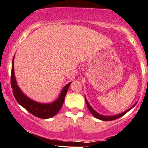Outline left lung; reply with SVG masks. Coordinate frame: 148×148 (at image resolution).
Returning a JSON list of instances; mask_svg holds the SVG:
<instances>
[{"label": "left lung", "mask_w": 148, "mask_h": 148, "mask_svg": "<svg viewBox=\"0 0 148 148\" xmlns=\"http://www.w3.org/2000/svg\"><path fill=\"white\" fill-rule=\"evenodd\" d=\"M85 101H86V105H87L88 108V109H89V111H90V112L91 114H92V116H95L96 118L99 119V120H103V121H111V120H116V119H118L119 118H120V117L123 116L124 114H126V113L128 112V111L130 110V109H131L132 108H133V107H135V105H136V103H135V104L134 105L133 107H131L130 109H127V110L125 111V112H122V114H118V115H115V116H103V115L99 114V113H97V112H95V111L92 108V107L90 106V105L89 103H88L87 99H86V97H85Z\"/></svg>", "instance_id": "left-lung-1"}]
</instances>
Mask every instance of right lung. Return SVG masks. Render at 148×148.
<instances>
[{
    "mask_svg": "<svg viewBox=\"0 0 148 148\" xmlns=\"http://www.w3.org/2000/svg\"><path fill=\"white\" fill-rule=\"evenodd\" d=\"M14 57L12 60V67H11V85L13 89V94L14 97L16 99L17 102L25 108L28 112L39 118L47 119L52 118L58 114L62 107L63 103H64L65 96L68 90L69 87L71 84V82L69 83L63 88L60 96L54 102L51 103H40L33 100L30 99L27 96H26L17 84L16 79H15L14 75V67H13V60Z\"/></svg>",
    "mask_w": 148,
    "mask_h": 148,
    "instance_id": "right-lung-1",
    "label": "right lung"
}]
</instances>
